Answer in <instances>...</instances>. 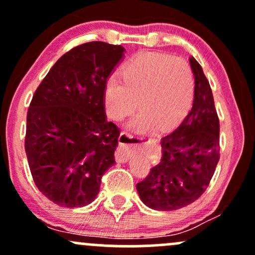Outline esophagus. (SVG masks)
<instances>
[{"mask_svg": "<svg viewBox=\"0 0 255 255\" xmlns=\"http://www.w3.org/2000/svg\"><path fill=\"white\" fill-rule=\"evenodd\" d=\"M119 141H120V146L118 151H116V160L120 163L127 162V160L129 159L131 151H133L134 148L142 147V146L147 144V142H139V144H136L135 140H134L133 137L125 133H122L121 135H120Z\"/></svg>", "mask_w": 255, "mask_h": 255, "instance_id": "34e87169", "label": "esophagus"}]
</instances>
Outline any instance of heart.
Wrapping results in <instances>:
<instances>
[{"instance_id":"b5f03b06","label":"heart","mask_w":255,"mask_h":255,"mask_svg":"<svg viewBox=\"0 0 255 255\" xmlns=\"http://www.w3.org/2000/svg\"><path fill=\"white\" fill-rule=\"evenodd\" d=\"M194 92V77L181 57L156 52H140L125 63L119 81L105 85L103 102L107 114L115 121L140 111L130 122L136 133L168 129L188 110Z\"/></svg>"}]
</instances>
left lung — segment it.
Wrapping results in <instances>:
<instances>
[{"instance_id": "1", "label": "left lung", "mask_w": 255, "mask_h": 255, "mask_svg": "<svg viewBox=\"0 0 255 255\" xmlns=\"http://www.w3.org/2000/svg\"><path fill=\"white\" fill-rule=\"evenodd\" d=\"M194 75V99L182 124L162 139V158L136 184L146 206L174 211L194 203L205 192L219 159V120L203 68L189 60Z\"/></svg>"}]
</instances>
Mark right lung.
Here are the masks:
<instances>
[{
	"label": "right lung",
	"instance_id": "obj_1",
	"mask_svg": "<svg viewBox=\"0 0 255 255\" xmlns=\"http://www.w3.org/2000/svg\"><path fill=\"white\" fill-rule=\"evenodd\" d=\"M125 48L90 42L58 58L28 108L25 151L37 188L52 203L83 207L115 164L120 130L107 120L103 95Z\"/></svg>",
	"mask_w": 255,
	"mask_h": 255
}]
</instances>
